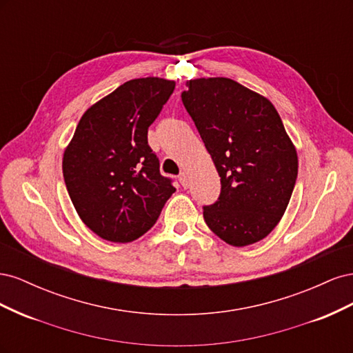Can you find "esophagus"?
I'll list each match as a JSON object with an SVG mask.
<instances>
[{"instance_id":"1","label":"esophagus","mask_w":353,"mask_h":353,"mask_svg":"<svg viewBox=\"0 0 353 353\" xmlns=\"http://www.w3.org/2000/svg\"><path fill=\"white\" fill-rule=\"evenodd\" d=\"M178 179H179V183H181V185H183L184 188H187L188 187V175H187V172H181L179 174V176H178Z\"/></svg>"}]
</instances>
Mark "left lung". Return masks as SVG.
Wrapping results in <instances>:
<instances>
[{
  "mask_svg": "<svg viewBox=\"0 0 353 353\" xmlns=\"http://www.w3.org/2000/svg\"><path fill=\"white\" fill-rule=\"evenodd\" d=\"M183 103L221 176L218 201L203 208L225 243H258L279 225L297 178L296 147L263 95L230 78L187 81Z\"/></svg>",
  "mask_w": 353,
  "mask_h": 353,
  "instance_id": "1",
  "label": "left lung"
}]
</instances>
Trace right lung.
<instances>
[{
	"label": "right lung",
	"mask_w": 353,
	"mask_h": 353,
	"mask_svg": "<svg viewBox=\"0 0 353 353\" xmlns=\"http://www.w3.org/2000/svg\"><path fill=\"white\" fill-rule=\"evenodd\" d=\"M175 81L131 79L85 112L63 154V176L79 218L99 237L130 243L150 230L175 193L160 175L147 131Z\"/></svg>",
	"instance_id": "right-lung-1"
}]
</instances>
